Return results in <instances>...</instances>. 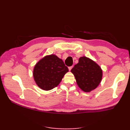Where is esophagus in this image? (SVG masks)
<instances>
[{
    "mask_svg": "<svg viewBox=\"0 0 130 130\" xmlns=\"http://www.w3.org/2000/svg\"><path fill=\"white\" fill-rule=\"evenodd\" d=\"M73 66L69 67H68V69H69V71H70V70H71V69L73 68Z\"/></svg>",
    "mask_w": 130,
    "mask_h": 130,
    "instance_id": "esophagus-1",
    "label": "esophagus"
}]
</instances>
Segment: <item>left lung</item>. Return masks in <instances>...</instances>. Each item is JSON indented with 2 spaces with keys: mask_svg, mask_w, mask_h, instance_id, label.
Instances as JSON below:
<instances>
[{
  "mask_svg": "<svg viewBox=\"0 0 130 130\" xmlns=\"http://www.w3.org/2000/svg\"><path fill=\"white\" fill-rule=\"evenodd\" d=\"M76 84L82 90L90 92L99 85L103 78V70L96 63L88 57L79 58L78 63L71 70Z\"/></svg>",
  "mask_w": 130,
  "mask_h": 130,
  "instance_id": "left-lung-1",
  "label": "left lung"
}]
</instances>
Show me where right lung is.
Returning a JSON list of instances; mask_svg holds the SVG:
<instances>
[{"instance_id": "right-lung-1", "label": "right lung", "mask_w": 130, "mask_h": 130, "mask_svg": "<svg viewBox=\"0 0 130 130\" xmlns=\"http://www.w3.org/2000/svg\"><path fill=\"white\" fill-rule=\"evenodd\" d=\"M68 71L62 60L55 55L51 54L45 56L35 64L33 77L41 89L50 90L60 84Z\"/></svg>"}]
</instances>
